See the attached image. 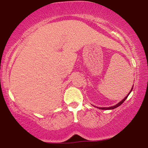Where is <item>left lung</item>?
Listing matches in <instances>:
<instances>
[{"mask_svg": "<svg viewBox=\"0 0 148 148\" xmlns=\"http://www.w3.org/2000/svg\"><path fill=\"white\" fill-rule=\"evenodd\" d=\"M132 89H133V87H132V90H131V91L130 92V93L131 92H132ZM130 93H129V94L127 95L126 97H125V98H124V99H123V100H122V101H120V102H119L118 103H117V104H116V105H115V106H111V107H106V108H105V107H104V108H103V107H101V108H100V109H102V110H110V109H113V108H117V107H118L119 106H120V105H121L122 103H123L124 102V101H125V99H126L127 98V97L129 96V95H130Z\"/></svg>", "mask_w": 148, "mask_h": 148, "instance_id": "1", "label": "left lung"}]
</instances>
